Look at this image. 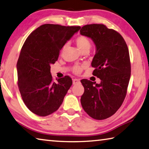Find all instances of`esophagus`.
<instances>
[{
    "label": "esophagus",
    "instance_id": "obj_1",
    "mask_svg": "<svg viewBox=\"0 0 149 149\" xmlns=\"http://www.w3.org/2000/svg\"><path fill=\"white\" fill-rule=\"evenodd\" d=\"M80 83V80L78 79H73V84L74 85H77V84Z\"/></svg>",
    "mask_w": 149,
    "mask_h": 149
}]
</instances>
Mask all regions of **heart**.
<instances>
[{"instance_id": "obj_1", "label": "heart", "mask_w": 149, "mask_h": 149, "mask_svg": "<svg viewBox=\"0 0 149 149\" xmlns=\"http://www.w3.org/2000/svg\"><path fill=\"white\" fill-rule=\"evenodd\" d=\"M75 42H76L77 46L79 49V50L81 52L84 50H89L91 47V40H89L88 37L83 35H81V36H78L76 40H75ZM68 46V44H66L64 45L62 50H64ZM82 70V68L80 66H75L74 68V72L76 74H79Z\"/></svg>"}]
</instances>
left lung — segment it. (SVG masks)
I'll return each instance as SVG.
<instances>
[{"instance_id": "obj_1", "label": "left lung", "mask_w": 149, "mask_h": 149, "mask_svg": "<svg viewBox=\"0 0 149 149\" xmlns=\"http://www.w3.org/2000/svg\"><path fill=\"white\" fill-rule=\"evenodd\" d=\"M80 34L90 38L95 44L93 74L101 80L100 84L81 81L85 88L81 103L91 117L105 119L117 112L126 95L131 75L128 48L118 32L103 24L83 26Z\"/></svg>"}]
</instances>
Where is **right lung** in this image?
I'll use <instances>...</instances> for the list:
<instances>
[{"mask_svg": "<svg viewBox=\"0 0 149 149\" xmlns=\"http://www.w3.org/2000/svg\"><path fill=\"white\" fill-rule=\"evenodd\" d=\"M81 29L45 24L27 37L17 63V85L22 99L34 114L45 117L56 111L72 85L69 76L53 81L51 65L59 51Z\"/></svg>", "mask_w": 149, "mask_h": 149, "instance_id": "obj_1", "label": "right lung"}]
</instances>
